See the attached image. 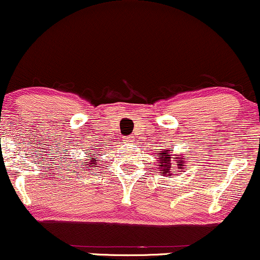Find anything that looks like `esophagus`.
Returning a JSON list of instances; mask_svg holds the SVG:
<instances>
[{"instance_id": "esophagus-1", "label": "esophagus", "mask_w": 260, "mask_h": 260, "mask_svg": "<svg viewBox=\"0 0 260 260\" xmlns=\"http://www.w3.org/2000/svg\"><path fill=\"white\" fill-rule=\"evenodd\" d=\"M124 141H125V142H129V143H131V142H133V137H132V136L127 137V138H124Z\"/></svg>"}]
</instances>
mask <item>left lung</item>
<instances>
[{"label": "left lung", "instance_id": "left-lung-1", "mask_svg": "<svg viewBox=\"0 0 260 260\" xmlns=\"http://www.w3.org/2000/svg\"><path fill=\"white\" fill-rule=\"evenodd\" d=\"M186 156L184 155H174V154L170 153L169 148L168 149H164L162 152H159V158H158V169L160 172L161 175H167L168 178H172L173 175V169L172 168L175 165L176 169H178V173L185 170V164H186V160H185Z\"/></svg>", "mask_w": 260, "mask_h": 260}]
</instances>
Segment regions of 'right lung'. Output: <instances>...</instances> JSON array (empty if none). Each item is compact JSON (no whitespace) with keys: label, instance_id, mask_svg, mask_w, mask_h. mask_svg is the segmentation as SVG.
Masks as SVG:
<instances>
[{"label":"right lung","instance_id":"add662e5","mask_svg":"<svg viewBox=\"0 0 260 260\" xmlns=\"http://www.w3.org/2000/svg\"><path fill=\"white\" fill-rule=\"evenodd\" d=\"M91 148V147H90ZM93 149H98V148H93ZM87 152H92V149L91 150H87ZM93 156L95 155H91V158L90 159H87L86 161H82L81 162V167H82V169L84 170H86V168H88V172H92L93 170V168H96L98 167V162H96V159L93 158ZM80 160H81V159H80Z\"/></svg>","mask_w":260,"mask_h":260}]
</instances>
